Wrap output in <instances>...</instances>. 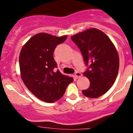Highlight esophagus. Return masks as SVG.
I'll use <instances>...</instances> for the list:
<instances>
[{
    "instance_id": "34e87169",
    "label": "esophagus",
    "mask_w": 133,
    "mask_h": 133,
    "mask_svg": "<svg viewBox=\"0 0 133 133\" xmlns=\"http://www.w3.org/2000/svg\"><path fill=\"white\" fill-rule=\"evenodd\" d=\"M82 76V74L80 72H78V71H76L75 74V76L76 78H79L81 77Z\"/></svg>"
}]
</instances>
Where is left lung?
I'll return each instance as SVG.
<instances>
[{"label":"left lung","instance_id":"8db88e82","mask_svg":"<svg viewBox=\"0 0 133 133\" xmlns=\"http://www.w3.org/2000/svg\"><path fill=\"white\" fill-rule=\"evenodd\" d=\"M80 49L85 64L84 73L90 86L82 91L89 98H98L105 94L116 80L119 69L118 52L109 38L102 31L88 29L71 37Z\"/></svg>","mask_w":133,"mask_h":133}]
</instances>
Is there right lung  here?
<instances>
[{"label":"right lung","mask_w":133,"mask_h":133,"mask_svg":"<svg viewBox=\"0 0 133 133\" xmlns=\"http://www.w3.org/2000/svg\"><path fill=\"white\" fill-rule=\"evenodd\" d=\"M68 36L57 37L45 33L32 37L22 47L19 56L21 75L25 85L36 97L48 103L61 98L73 78L62 74L53 58L58 44Z\"/></svg>","instance_id":"obj_1"}]
</instances>
